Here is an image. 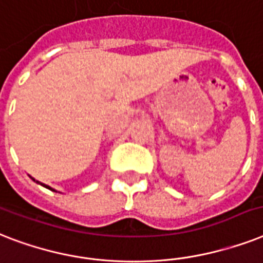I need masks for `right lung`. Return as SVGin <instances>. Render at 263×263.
Returning a JSON list of instances; mask_svg holds the SVG:
<instances>
[{
    "instance_id": "right-lung-1",
    "label": "right lung",
    "mask_w": 263,
    "mask_h": 263,
    "mask_svg": "<svg viewBox=\"0 0 263 263\" xmlns=\"http://www.w3.org/2000/svg\"><path fill=\"white\" fill-rule=\"evenodd\" d=\"M29 178H31V179H32L33 182H36L37 184H41V186H43V187L48 189V190H51V191H55V190H54V189H51V187H50V186H47V184H45V183H41V182H37V180H35V179H33V178H32V176H29Z\"/></svg>"
}]
</instances>
